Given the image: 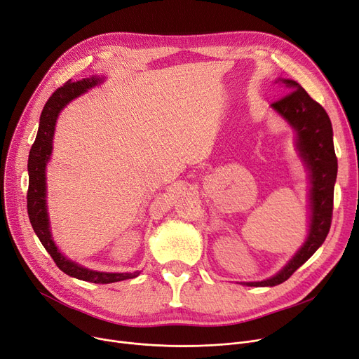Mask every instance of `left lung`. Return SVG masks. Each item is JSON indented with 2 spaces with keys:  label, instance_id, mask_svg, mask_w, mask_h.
Here are the masks:
<instances>
[{
  "label": "left lung",
  "instance_id": "left-lung-1",
  "mask_svg": "<svg viewBox=\"0 0 359 359\" xmlns=\"http://www.w3.org/2000/svg\"><path fill=\"white\" fill-rule=\"evenodd\" d=\"M290 91L272 107L285 118L297 132V147L310 170L311 224L304 246L290 260L288 265L275 276L248 282L249 287H275L285 282L301 265L314 255L326 240L333 214V191L337 175V158L333 147V129L323 106L313 100L309 93L292 80H278Z\"/></svg>",
  "mask_w": 359,
  "mask_h": 359
}]
</instances>
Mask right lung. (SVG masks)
I'll use <instances>...</instances> for the list:
<instances>
[{
  "label": "right lung",
  "instance_id": "add662e5",
  "mask_svg": "<svg viewBox=\"0 0 359 359\" xmlns=\"http://www.w3.org/2000/svg\"><path fill=\"white\" fill-rule=\"evenodd\" d=\"M100 79L91 77L83 79L80 81L72 83L68 80L62 87L56 88L52 96L48 99L42 113H41V122L39 129H37L36 140L30 148L29 154V191H27V214L32 227L39 237L41 243L46 252L50 255L53 262L56 263L64 273L74 276L81 280L94 282V284H110V282H118L123 279H132L138 276L140 272L132 273H106V272H96L86 269L77 263L67 260L62 256L52 241V236L49 231V219L46 212V183H45V167L52 153V140H53V130L55 122L58 118V113L75 97L87 91L88 88L94 87L100 83Z\"/></svg>",
  "mask_w": 359,
  "mask_h": 359
}]
</instances>
